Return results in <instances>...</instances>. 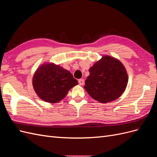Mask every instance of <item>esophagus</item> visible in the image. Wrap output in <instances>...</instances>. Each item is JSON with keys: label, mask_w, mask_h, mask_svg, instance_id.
<instances>
[{"label": "esophagus", "mask_w": 157, "mask_h": 157, "mask_svg": "<svg viewBox=\"0 0 157 157\" xmlns=\"http://www.w3.org/2000/svg\"><path fill=\"white\" fill-rule=\"evenodd\" d=\"M78 84L80 85H81V86H82V85L84 84V80L82 79V78H80V79H79L78 80Z\"/></svg>", "instance_id": "esophagus-1"}]
</instances>
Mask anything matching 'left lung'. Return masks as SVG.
Listing matches in <instances>:
<instances>
[{
	"mask_svg": "<svg viewBox=\"0 0 157 157\" xmlns=\"http://www.w3.org/2000/svg\"><path fill=\"white\" fill-rule=\"evenodd\" d=\"M89 72L84 88L95 100L103 103L111 102L124 92L128 75L119 60L104 56L90 68Z\"/></svg>",
	"mask_w": 157,
	"mask_h": 157,
	"instance_id": "8db88e82",
	"label": "left lung"
}]
</instances>
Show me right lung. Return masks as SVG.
Instances as JSON below:
<instances>
[{
    "mask_svg": "<svg viewBox=\"0 0 157 157\" xmlns=\"http://www.w3.org/2000/svg\"><path fill=\"white\" fill-rule=\"evenodd\" d=\"M78 84L69 71L54 63H45L37 69L33 86L39 97L46 102L55 103L63 99L70 89Z\"/></svg>",
    "mask_w": 157,
    "mask_h": 157,
    "instance_id": "1",
    "label": "right lung"
}]
</instances>
